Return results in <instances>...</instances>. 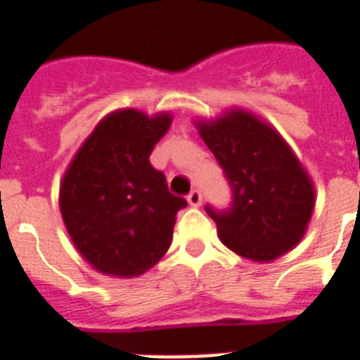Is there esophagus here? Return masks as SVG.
<instances>
[{"label": "esophagus", "instance_id": "1", "mask_svg": "<svg viewBox=\"0 0 360 360\" xmlns=\"http://www.w3.org/2000/svg\"><path fill=\"white\" fill-rule=\"evenodd\" d=\"M187 202H189V205H193V207H200V205H202V193H200L198 189L191 191L189 195H187Z\"/></svg>", "mask_w": 360, "mask_h": 360}]
</instances>
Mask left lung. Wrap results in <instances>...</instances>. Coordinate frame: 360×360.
<instances>
[{
	"label": "left lung",
	"instance_id": "obj_1",
	"mask_svg": "<svg viewBox=\"0 0 360 360\" xmlns=\"http://www.w3.org/2000/svg\"><path fill=\"white\" fill-rule=\"evenodd\" d=\"M195 126L232 187L231 207H205L221 243L259 263L294 249L314 212L316 187L287 141L241 108Z\"/></svg>",
	"mask_w": 360,
	"mask_h": 360
}]
</instances>
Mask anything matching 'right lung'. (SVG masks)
<instances>
[{"label": "right lung", "mask_w": 360, "mask_h": 360, "mask_svg": "<svg viewBox=\"0 0 360 360\" xmlns=\"http://www.w3.org/2000/svg\"><path fill=\"white\" fill-rule=\"evenodd\" d=\"M171 113L111 111L70 162L59 207L73 245L97 272L136 278L162 259L176 212L187 205L171 195L164 173L149 164L167 133Z\"/></svg>", "instance_id": "right-lung-1"}]
</instances>
